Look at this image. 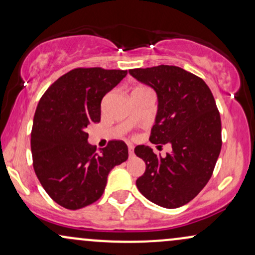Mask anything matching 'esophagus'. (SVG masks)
Listing matches in <instances>:
<instances>
[{
    "mask_svg": "<svg viewBox=\"0 0 255 255\" xmlns=\"http://www.w3.org/2000/svg\"><path fill=\"white\" fill-rule=\"evenodd\" d=\"M128 153H129V155L131 157L134 153V146L133 145H128Z\"/></svg>",
    "mask_w": 255,
    "mask_h": 255,
    "instance_id": "34e87169",
    "label": "esophagus"
}]
</instances>
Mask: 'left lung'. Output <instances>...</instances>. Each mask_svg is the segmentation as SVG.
<instances>
[{
  "label": "left lung",
  "instance_id": "8db88e82",
  "mask_svg": "<svg viewBox=\"0 0 255 255\" xmlns=\"http://www.w3.org/2000/svg\"><path fill=\"white\" fill-rule=\"evenodd\" d=\"M151 87L158 110L149 141L168 143L166 157L139 145L134 152L146 164L136 186L148 201L167 209L189 203L209 182L221 152V118L215 98L202 78L182 67L159 65L129 70Z\"/></svg>",
  "mask_w": 255,
  "mask_h": 255
}]
</instances>
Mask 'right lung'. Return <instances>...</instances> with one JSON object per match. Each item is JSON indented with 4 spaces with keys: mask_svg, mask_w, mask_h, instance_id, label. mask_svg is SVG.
Instances as JSON below:
<instances>
[{
    "mask_svg": "<svg viewBox=\"0 0 255 255\" xmlns=\"http://www.w3.org/2000/svg\"><path fill=\"white\" fill-rule=\"evenodd\" d=\"M127 75L124 70L75 69L58 78L36 107L30 134L33 167L56 203L70 210L103 194L113 167L128 159L124 141L100 149L88 142L87 127L101 120V102Z\"/></svg>",
    "mask_w": 255,
    "mask_h": 255,
    "instance_id": "right-lung-1",
    "label": "right lung"
}]
</instances>
